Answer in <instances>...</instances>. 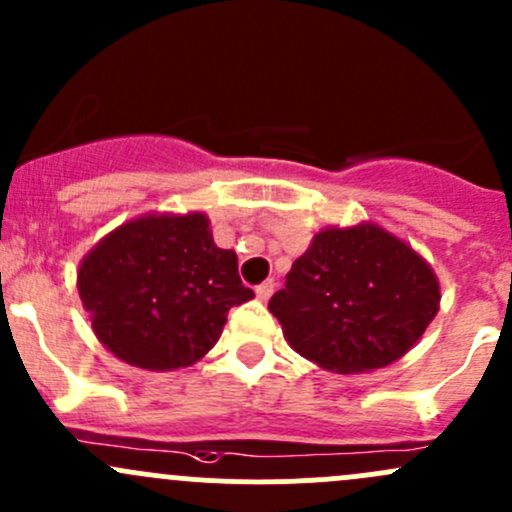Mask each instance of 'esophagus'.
Instances as JSON below:
<instances>
[{
    "label": "esophagus",
    "mask_w": 512,
    "mask_h": 512,
    "mask_svg": "<svg viewBox=\"0 0 512 512\" xmlns=\"http://www.w3.org/2000/svg\"><path fill=\"white\" fill-rule=\"evenodd\" d=\"M255 292H257V297H260L262 302H265V299H270V294L275 292V280H265V282H262V285L255 287Z\"/></svg>",
    "instance_id": "esophagus-1"
}]
</instances>
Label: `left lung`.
Instances as JSON below:
<instances>
[{
    "instance_id": "obj_1",
    "label": "left lung",
    "mask_w": 512,
    "mask_h": 512,
    "mask_svg": "<svg viewBox=\"0 0 512 512\" xmlns=\"http://www.w3.org/2000/svg\"><path fill=\"white\" fill-rule=\"evenodd\" d=\"M441 289L431 265L384 227L317 232L272 294L289 347L337 374L389 366L436 317Z\"/></svg>"
}]
</instances>
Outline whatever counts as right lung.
Masks as SVG:
<instances>
[{
  "label": "right lung",
  "mask_w": 512,
  "mask_h": 512,
  "mask_svg": "<svg viewBox=\"0 0 512 512\" xmlns=\"http://www.w3.org/2000/svg\"><path fill=\"white\" fill-rule=\"evenodd\" d=\"M79 297L98 342L126 364L170 371L203 359L230 307L255 297L237 255L203 213L143 215L108 232L79 267Z\"/></svg>",
  "instance_id": "obj_1"
}]
</instances>
